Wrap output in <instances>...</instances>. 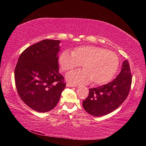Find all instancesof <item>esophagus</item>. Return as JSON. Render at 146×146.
Masks as SVG:
<instances>
[{
	"label": "esophagus",
	"mask_w": 146,
	"mask_h": 146,
	"mask_svg": "<svg viewBox=\"0 0 146 146\" xmlns=\"http://www.w3.org/2000/svg\"><path fill=\"white\" fill-rule=\"evenodd\" d=\"M66 86H67V87H76V85H74L70 82H68L66 84Z\"/></svg>",
	"instance_id": "34e87169"
}]
</instances>
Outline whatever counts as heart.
Instances as JSON below:
<instances>
[{
    "mask_svg": "<svg viewBox=\"0 0 146 146\" xmlns=\"http://www.w3.org/2000/svg\"><path fill=\"white\" fill-rule=\"evenodd\" d=\"M61 70L68 71L82 64L83 70L71 71L66 78L74 84H86L102 85L111 80L119 66L116 53L104 48L92 46L77 47L72 53L64 51L58 58Z\"/></svg>",
    "mask_w": 146,
    "mask_h": 146,
    "instance_id": "b5f03b06",
    "label": "heart"
}]
</instances>
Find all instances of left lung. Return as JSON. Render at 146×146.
<instances>
[{
	"mask_svg": "<svg viewBox=\"0 0 146 146\" xmlns=\"http://www.w3.org/2000/svg\"><path fill=\"white\" fill-rule=\"evenodd\" d=\"M122 70L117 77L107 84L90 89L83 108L95 117L108 115L117 109L126 99L132 82V75L127 60L123 61Z\"/></svg>",
	"mask_w": 146,
	"mask_h": 146,
	"instance_id": "obj_1",
	"label": "left lung"
}]
</instances>
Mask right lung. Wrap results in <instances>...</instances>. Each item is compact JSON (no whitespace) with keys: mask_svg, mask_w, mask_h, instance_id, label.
<instances>
[{"mask_svg":"<svg viewBox=\"0 0 146 146\" xmlns=\"http://www.w3.org/2000/svg\"><path fill=\"white\" fill-rule=\"evenodd\" d=\"M60 42L45 39L28 47L20 55L15 69L20 98L37 112L53 110L66 87L63 76L58 72Z\"/></svg>","mask_w":146,"mask_h":146,"instance_id":"obj_1","label":"right lung"}]
</instances>
